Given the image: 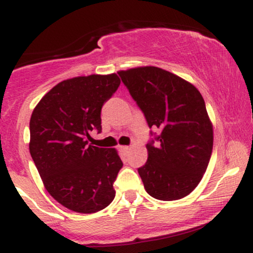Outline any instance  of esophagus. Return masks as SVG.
Segmentation results:
<instances>
[{"label":"esophagus","instance_id":"1","mask_svg":"<svg viewBox=\"0 0 253 253\" xmlns=\"http://www.w3.org/2000/svg\"><path fill=\"white\" fill-rule=\"evenodd\" d=\"M120 150L123 151L124 153H127V152H129V151H130V147L129 146H120Z\"/></svg>","mask_w":253,"mask_h":253}]
</instances>
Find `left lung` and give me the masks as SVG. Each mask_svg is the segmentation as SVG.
I'll use <instances>...</instances> for the list:
<instances>
[{
  "label": "left lung",
  "instance_id": "obj_1",
  "mask_svg": "<svg viewBox=\"0 0 253 253\" xmlns=\"http://www.w3.org/2000/svg\"><path fill=\"white\" fill-rule=\"evenodd\" d=\"M143 110L150 128L159 129L146 145L147 162L138 172L147 194L162 201L185 197L197 187L213 150V125L195 86L157 66L118 71Z\"/></svg>",
  "mask_w": 253,
  "mask_h": 253
}]
</instances>
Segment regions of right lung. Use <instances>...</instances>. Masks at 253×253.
Wrapping results in <instances>:
<instances>
[{
	"label": "right lung",
	"mask_w": 253,
	"mask_h": 253,
	"mask_svg": "<svg viewBox=\"0 0 253 253\" xmlns=\"http://www.w3.org/2000/svg\"><path fill=\"white\" fill-rule=\"evenodd\" d=\"M117 74L62 81L32 113L30 152L48 194L68 210L91 214L115 197L113 183L123 162L115 149L88 145L101 132V108L117 91Z\"/></svg>",
	"instance_id": "right-lung-1"
}]
</instances>
